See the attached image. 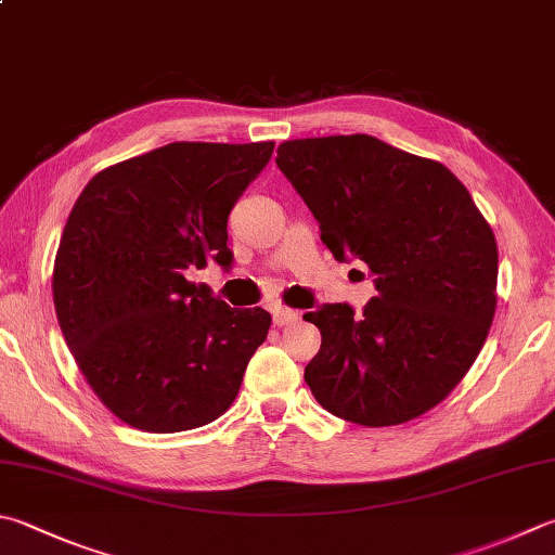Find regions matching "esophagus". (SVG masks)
<instances>
[{"mask_svg":"<svg viewBox=\"0 0 555 555\" xmlns=\"http://www.w3.org/2000/svg\"><path fill=\"white\" fill-rule=\"evenodd\" d=\"M297 319H299V311H295V309H287V307H275L273 309L275 326H289V323H295Z\"/></svg>","mask_w":555,"mask_h":555,"instance_id":"esophagus-1","label":"esophagus"}]
</instances>
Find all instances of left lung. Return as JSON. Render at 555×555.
<instances>
[{"label": "left lung", "mask_w": 555, "mask_h": 555, "mask_svg": "<svg viewBox=\"0 0 555 555\" xmlns=\"http://www.w3.org/2000/svg\"><path fill=\"white\" fill-rule=\"evenodd\" d=\"M278 166L317 217L336 260L358 258L376 297L354 313H305L321 331L307 370L328 413L386 427L444 401L495 317L498 244L472 193L440 162L372 134L282 142Z\"/></svg>", "instance_id": "8db88e82"}]
</instances>
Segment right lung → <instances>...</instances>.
<instances>
[{
  "instance_id": "obj_1",
  "label": "right lung",
  "mask_w": 555,
  "mask_h": 555,
  "mask_svg": "<svg viewBox=\"0 0 555 555\" xmlns=\"http://www.w3.org/2000/svg\"><path fill=\"white\" fill-rule=\"evenodd\" d=\"M275 142H171L108 166L72 207L52 299L83 379L138 430L183 433L234 403L266 309H232L185 278L229 270L227 219Z\"/></svg>"
}]
</instances>
